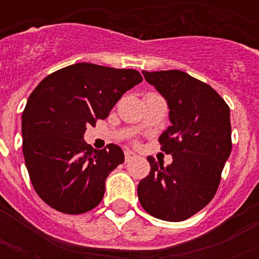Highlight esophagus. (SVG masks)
<instances>
[{
  "label": "esophagus",
  "mask_w": 259,
  "mask_h": 259,
  "mask_svg": "<svg viewBox=\"0 0 259 259\" xmlns=\"http://www.w3.org/2000/svg\"><path fill=\"white\" fill-rule=\"evenodd\" d=\"M137 157V154L134 153V152H132V150H125V160L127 162L132 161V160H134V158Z\"/></svg>",
  "instance_id": "34e87169"
}]
</instances>
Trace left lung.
<instances>
[{"label":"left lung","instance_id":"1","mask_svg":"<svg viewBox=\"0 0 259 259\" xmlns=\"http://www.w3.org/2000/svg\"><path fill=\"white\" fill-rule=\"evenodd\" d=\"M142 74L168 103L172 125L158 142L173 161L164 166L148 157L150 172L138 184V200L157 219L185 221L217 193L233 146L230 107L212 87L183 71Z\"/></svg>","mask_w":259,"mask_h":259}]
</instances>
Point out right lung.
I'll use <instances>...</instances> for the list:
<instances>
[{
    "label": "right lung",
    "instance_id": "obj_1",
    "mask_svg": "<svg viewBox=\"0 0 259 259\" xmlns=\"http://www.w3.org/2000/svg\"><path fill=\"white\" fill-rule=\"evenodd\" d=\"M142 82L136 70L76 63L38 83L22 111V154L34 191L60 212H87L101 203L105 181L125 161L118 145L93 149L87 126L105 119L127 90Z\"/></svg>",
    "mask_w": 259,
    "mask_h": 259
}]
</instances>
